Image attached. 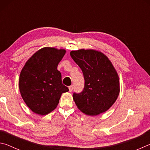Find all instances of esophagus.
<instances>
[{"label": "esophagus", "mask_w": 150, "mask_h": 150, "mask_svg": "<svg viewBox=\"0 0 150 150\" xmlns=\"http://www.w3.org/2000/svg\"><path fill=\"white\" fill-rule=\"evenodd\" d=\"M73 89V85H71L69 87V92H71Z\"/></svg>", "instance_id": "1"}]
</instances>
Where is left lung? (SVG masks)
<instances>
[{"instance_id": "left-lung-1", "label": "left lung", "mask_w": 150, "mask_h": 150, "mask_svg": "<svg viewBox=\"0 0 150 150\" xmlns=\"http://www.w3.org/2000/svg\"><path fill=\"white\" fill-rule=\"evenodd\" d=\"M79 66L85 79L81 93H73L77 108L89 116H96L110 108L120 93V82L116 69L102 52L81 49L70 52Z\"/></svg>"}]
</instances>
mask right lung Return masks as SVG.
<instances>
[{"label":"right lung","instance_id":"right-lung-1","mask_svg":"<svg viewBox=\"0 0 150 150\" xmlns=\"http://www.w3.org/2000/svg\"><path fill=\"white\" fill-rule=\"evenodd\" d=\"M63 49L45 47L30 59L20 72L19 89L30 110L46 115L57 107L63 93L69 91L62 84L57 65L65 54Z\"/></svg>","mask_w":150,"mask_h":150}]
</instances>
